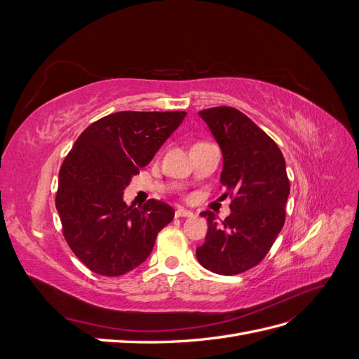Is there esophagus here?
Wrapping results in <instances>:
<instances>
[{"instance_id":"esophagus-1","label":"esophagus","mask_w":359,"mask_h":359,"mask_svg":"<svg viewBox=\"0 0 359 359\" xmlns=\"http://www.w3.org/2000/svg\"><path fill=\"white\" fill-rule=\"evenodd\" d=\"M175 215H177V217H193V212L189 211V210L178 208V210L175 211Z\"/></svg>"}]
</instances>
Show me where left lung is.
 Returning a JSON list of instances; mask_svg holds the SVG:
<instances>
[{"instance_id":"1","label":"left lung","mask_w":359,"mask_h":359,"mask_svg":"<svg viewBox=\"0 0 359 359\" xmlns=\"http://www.w3.org/2000/svg\"><path fill=\"white\" fill-rule=\"evenodd\" d=\"M199 115L222 149L223 198L233 199L223 222L211 211L201 212L208 232L196 257L215 274H241L266 256L285 224L286 161L274 140L235 107H210Z\"/></svg>"}]
</instances>
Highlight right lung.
Returning <instances> with one entry per match:
<instances>
[{"label":"right lung","mask_w":359,"mask_h":359,"mask_svg":"<svg viewBox=\"0 0 359 359\" xmlns=\"http://www.w3.org/2000/svg\"><path fill=\"white\" fill-rule=\"evenodd\" d=\"M186 115L111 114L86 127L64 158L55 206L67 244L93 273L118 277L135 269L173 220L170 205L151 199L136 208L123 193Z\"/></svg>","instance_id":"obj_1"}]
</instances>
